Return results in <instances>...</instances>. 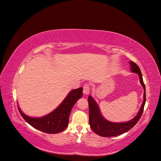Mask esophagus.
Wrapping results in <instances>:
<instances>
[{"label": "esophagus", "instance_id": "esophagus-1", "mask_svg": "<svg viewBox=\"0 0 161 161\" xmlns=\"http://www.w3.org/2000/svg\"><path fill=\"white\" fill-rule=\"evenodd\" d=\"M90 86L88 83H86L83 87V92L84 94L88 95L90 92Z\"/></svg>", "mask_w": 161, "mask_h": 161}]
</instances>
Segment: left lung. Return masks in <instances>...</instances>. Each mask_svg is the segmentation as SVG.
Masks as SVG:
<instances>
[{
  "label": "left lung",
  "mask_w": 161,
  "mask_h": 161,
  "mask_svg": "<svg viewBox=\"0 0 161 161\" xmlns=\"http://www.w3.org/2000/svg\"><path fill=\"white\" fill-rule=\"evenodd\" d=\"M131 66V70L133 72L137 73L139 75L140 81L142 87L144 89V94H143V102L140 108V111L138 115L135 117L132 120L125 122V123H112L106 120L101 115L98 106L95 100L92 98L91 95L88 97V103L89 108V125L91 129L93 130L97 134L103 137H111L116 136L118 135L123 134L131 129L138 122L142 117V113L143 112L146 103V87L143 83L142 75L139 66L132 61L130 62Z\"/></svg>",
  "instance_id": "obj_1"
}]
</instances>
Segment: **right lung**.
<instances>
[{
	"mask_svg": "<svg viewBox=\"0 0 161 161\" xmlns=\"http://www.w3.org/2000/svg\"><path fill=\"white\" fill-rule=\"evenodd\" d=\"M82 87L70 91L60 106L44 117H30L24 114L18 107L19 112L23 119L34 128L48 134L61 132L67 127L71 109L77 100L82 97Z\"/></svg>",
	"mask_w": 161,
	"mask_h": 161,
	"instance_id": "1",
	"label": "right lung"
}]
</instances>
